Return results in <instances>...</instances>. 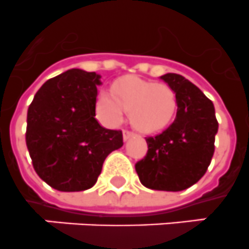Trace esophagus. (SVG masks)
I'll use <instances>...</instances> for the list:
<instances>
[{"mask_svg": "<svg viewBox=\"0 0 249 249\" xmlns=\"http://www.w3.org/2000/svg\"><path fill=\"white\" fill-rule=\"evenodd\" d=\"M123 136H124V140L126 141L129 140L131 136H134V133L133 131H130V130H124V131H123Z\"/></svg>", "mask_w": 249, "mask_h": 249, "instance_id": "1", "label": "esophagus"}]
</instances>
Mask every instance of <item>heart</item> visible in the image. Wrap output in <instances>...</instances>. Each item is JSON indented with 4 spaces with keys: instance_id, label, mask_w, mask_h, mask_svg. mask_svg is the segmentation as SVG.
<instances>
[{
    "instance_id": "heart-1",
    "label": "heart",
    "mask_w": 249,
    "mask_h": 249,
    "mask_svg": "<svg viewBox=\"0 0 249 249\" xmlns=\"http://www.w3.org/2000/svg\"><path fill=\"white\" fill-rule=\"evenodd\" d=\"M130 110L134 126L144 133H155L169 126L178 110V98L163 83L129 77L116 82L114 94L104 90L98 98V111L105 122L116 125Z\"/></svg>"
}]
</instances>
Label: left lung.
I'll return each instance as SVG.
<instances>
[{"instance_id":"8db88e82","label":"left lung","mask_w":249,"mask_h":249,"mask_svg":"<svg viewBox=\"0 0 249 249\" xmlns=\"http://www.w3.org/2000/svg\"><path fill=\"white\" fill-rule=\"evenodd\" d=\"M160 78L176 94L178 113L166 130L145 138L147 154L136 162L135 170L147 189L182 191L207 171L218 123L213 103L190 80L175 73Z\"/></svg>"}]
</instances>
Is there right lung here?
Masks as SVG:
<instances>
[{
  "label": "right lung",
  "mask_w": 249,
  "mask_h": 249,
  "mask_svg": "<svg viewBox=\"0 0 249 249\" xmlns=\"http://www.w3.org/2000/svg\"><path fill=\"white\" fill-rule=\"evenodd\" d=\"M100 78L95 71L69 69L47 80L27 111L33 167L58 191L93 187L107 156L124 144L122 130L105 129L95 119Z\"/></svg>",
  "instance_id": "1"
}]
</instances>
